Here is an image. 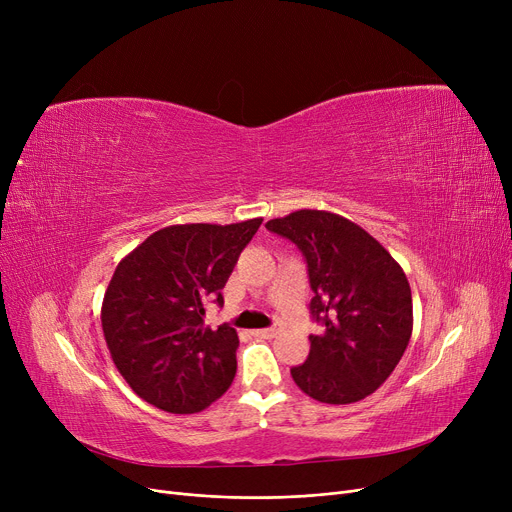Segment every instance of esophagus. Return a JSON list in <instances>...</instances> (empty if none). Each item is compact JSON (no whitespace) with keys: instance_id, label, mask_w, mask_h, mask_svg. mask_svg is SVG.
I'll use <instances>...</instances> for the list:
<instances>
[{"instance_id":"34e87169","label":"esophagus","mask_w":512,"mask_h":512,"mask_svg":"<svg viewBox=\"0 0 512 512\" xmlns=\"http://www.w3.org/2000/svg\"><path fill=\"white\" fill-rule=\"evenodd\" d=\"M278 328H263V330H255V336H261V338H276L278 336Z\"/></svg>"}]
</instances>
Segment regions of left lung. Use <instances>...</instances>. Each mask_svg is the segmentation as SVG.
<instances>
[{"label":"left lung","mask_w":512,"mask_h":512,"mask_svg":"<svg viewBox=\"0 0 512 512\" xmlns=\"http://www.w3.org/2000/svg\"><path fill=\"white\" fill-rule=\"evenodd\" d=\"M299 247L313 290L309 357L290 375L326 405H351L378 390L405 355L413 332L409 280L394 257L342 215L301 209L265 224Z\"/></svg>","instance_id":"obj_1"}]
</instances>
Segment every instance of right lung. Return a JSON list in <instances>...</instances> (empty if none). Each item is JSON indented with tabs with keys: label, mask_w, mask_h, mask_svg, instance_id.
I'll return each mask as SVG.
<instances>
[{
	"label": "right lung",
	"mask_w": 512,
	"mask_h": 512,
	"mask_svg": "<svg viewBox=\"0 0 512 512\" xmlns=\"http://www.w3.org/2000/svg\"><path fill=\"white\" fill-rule=\"evenodd\" d=\"M261 222L161 228L118 263L101 305L103 336L122 378L149 405L199 413L230 388L238 334L205 326L203 305H224L222 288Z\"/></svg>",
	"instance_id": "1"
}]
</instances>
